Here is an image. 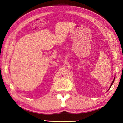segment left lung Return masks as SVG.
I'll use <instances>...</instances> for the list:
<instances>
[{"label": "left lung", "mask_w": 123, "mask_h": 123, "mask_svg": "<svg viewBox=\"0 0 123 123\" xmlns=\"http://www.w3.org/2000/svg\"><path fill=\"white\" fill-rule=\"evenodd\" d=\"M115 77H114V80H113V81H112V83H111V85H110V88H109V89H108V91L109 89H110V88H111V87L112 86V84H113V83H114V80H115Z\"/></svg>", "instance_id": "obj_1"}]
</instances>
